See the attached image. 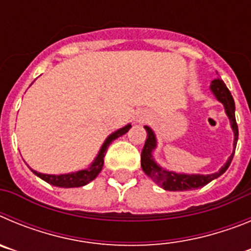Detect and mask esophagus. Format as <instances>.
<instances>
[{
  "label": "esophagus",
  "instance_id": "esophagus-1",
  "mask_svg": "<svg viewBox=\"0 0 251 251\" xmlns=\"http://www.w3.org/2000/svg\"><path fill=\"white\" fill-rule=\"evenodd\" d=\"M145 121H146L145 117H141V118H139V121H138V122H141V123H142V122H145Z\"/></svg>",
  "mask_w": 251,
  "mask_h": 251
}]
</instances>
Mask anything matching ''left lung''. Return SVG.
<instances>
[{
  "label": "left lung",
  "mask_w": 251,
  "mask_h": 251,
  "mask_svg": "<svg viewBox=\"0 0 251 251\" xmlns=\"http://www.w3.org/2000/svg\"><path fill=\"white\" fill-rule=\"evenodd\" d=\"M211 90L217 98V100H220L221 103L225 106V112L227 114L231 123V128L234 130V152L231 156L229 157L227 162L225 163L223 168L219 172L214 175H178L175 172H168L166 170H162L157 163L153 161L152 158V151L156 147V138L153 134L152 129L150 127H145L147 130V139L146 143L142 148L141 153V166L142 170L145 171V174L150 176L151 178L161 186L162 188H165L166 191H187V190H195V188L203 187L207 185L208 182H211L212 179L217 178L219 176L225 172L229 168L230 163L234 157L235 148H236V143H238V136H239V129L238 124H236V119H235V103L234 98H232L231 93L227 89V86L225 85L221 79H214L211 83Z\"/></svg>",
  "instance_id": "obj_1"
}]
</instances>
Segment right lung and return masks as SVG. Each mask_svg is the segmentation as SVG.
<instances>
[{"mask_svg":"<svg viewBox=\"0 0 251 251\" xmlns=\"http://www.w3.org/2000/svg\"><path fill=\"white\" fill-rule=\"evenodd\" d=\"M132 127L130 124L126 126V127L121 128L119 130L114 132L113 134H110L106 141L104 142V145L101 146L100 151H99V154L97 156L95 161L93 162L92 166L88 167L86 170L79 171V172H75V174H68V175H60V176H56V175H44L40 174V172H36V171L32 170L36 176H39L40 178H43L44 181H46L48 183L52 186H56V187H80V186L86 185V183H89L90 181L95 178V177L98 176L99 172L101 171L104 165V157H105V153L109 145L114 141L115 138H118V137L123 136L124 133H127L129 130V128Z\"/></svg>","mask_w":251,"mask_h":251,"instance_id":"right-lung-1","label":"right lung"}]
</instances>
